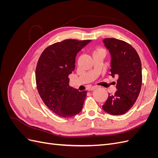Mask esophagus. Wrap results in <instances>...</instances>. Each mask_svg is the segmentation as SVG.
I'll use <instances>...</instances> for the list:
<instances>
[{
  "label": "esophagus",
  "instance_id": "1",
  "mask_svg": "<svg viewBox=\"0 0 158 158\" xmlns=\"http://www.w3.org/2000/svg\"><path fill=\"white\" fill-rule=\"evenodd\" d=\"M97 88H98V86H92V87H91V88H89V90L93 91V90H94V89H97Z\"/></svg>",
  "mask_w": 158,
  "mask_h": 158
}]
</instances>
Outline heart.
Wrapping results in <instances>:
<instances>
[{
    "instance_id": "1",
    "label": "heart",
    "mask_w": 158,
    "mask_h": 158,
    "mask_svg": "<svg viewBox=\"0 0 158 158\" xmlns=\"http://www.w3.org/2000/svg\"><path fill=\"white\" fill-rule=\"evenodd\" d=\"M95 53H103L105 55V51L102 49H97L93 51L92 55L95 54Z\"/></svg>"
}]
</instances>
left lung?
<instances>
[{"label": "left lung", "instance_id": "1", "mask_svg": "<svg viewBox=\"0 0 158 158\" xmlns=\"http://www.w3.org/2000/svg\"><path fill=\"white\" fill-rule=\"evenodd\" d=\"M103 43L111 55L110 74L117 76V91L109 94L103 110L113 115H121L130 109L139 95L142 85V64L136 51L127 43L106 38Z\"/></svg>", "mask_w": 158, "mask_h": 158}]
</instances>
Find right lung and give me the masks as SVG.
Instances as JSON below:
<instances>
[{
	"label": "right lung",
	"mask_w": 158,
	"mask_h": 158,
	"mask_svg": "<svg viewBox=\"0 0 158 158\" xmlns=\"http://www.w3.org/2000/svg\"><path fill=\"white\" fill-rule=\"evenodd\" d=\"M91 40H65L52 44L42 52L37 62L35 80L43 102L57 115L69 118L82 111L86 91L69 85V75L75 68L78 52Z\"/></svg>",
	"instance_id": "add662e5"
}]
</instances>
